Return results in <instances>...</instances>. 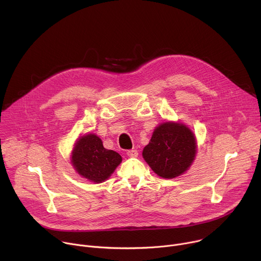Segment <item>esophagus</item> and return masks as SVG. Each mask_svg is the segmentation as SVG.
<instances>
[{"mask_svg":"<svg viewBox=\"0 0 261 261\" xmlns=\"http://www.w3.org/2000/svg\"><path fill=\"white\" fill-rule=\"evenodd\" d=\"M127 155H128V157L135 158L138 156V152L136 150H129V151H127Z\"/></svg>","mask_w":261,"mask_h":261,"instance_id":"obj_1","label":"esophagus"}]
</instances>
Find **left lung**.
I'll return each mask as SVG.
<instances>
[{"instance_id":"8db88e82","label":"left lung","mask_w":261,"mask_h":261,"mask_svg":"<svg viewBox=\"0 0 261 261\" xmlns=\"http://www.w3.org/2000/svg\"><path fill=\"white\" fill-rule=\"evenodd\" d=\"M196 154V140L189 128L166 122L157 127L142 152L145 162L164 178H173L187 170Z\"/></svg>"}]
</instances>
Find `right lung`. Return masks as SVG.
<instances>
[{
    "label": "right lung",
    "mask_w": 261,
    "mask_h": 261,
    "mask_svg": "<svg viewBox=\"0 0 261 261\" xmlns=\"http://www.w3.org/2000/svg\"><path fill=\"white\" fill-rule=\"evenodd\" d=\"M71 162L81 175L91 181L101 182L115 171L122 157L115 151L106 150L97 135L88 134L73 148Z\"/></svg>",
    "instance_id": "add662e5"
}]
</instances>
